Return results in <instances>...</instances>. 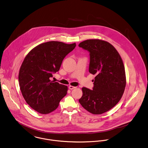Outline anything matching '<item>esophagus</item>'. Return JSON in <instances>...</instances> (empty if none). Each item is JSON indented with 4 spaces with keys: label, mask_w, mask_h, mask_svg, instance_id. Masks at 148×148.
I'll return each instance as SVG.
<instances>
[{
    "label": "esophagus",
    "mask_w": 148,
    "mask_h": 148,
    "mask_svg": "<svg viewBox=\"0 0 148 148\" xmlns=\"http://www.w3.org/2000/svg\"><path fill=\"white\" fill-rule=\"evenodd\" d=\"M75 87L73 86H69V89L70 90H73V89H75Z\"/></svg>",
    "instance_id": "obj_1"
}]
</instances>
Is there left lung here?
Instances as JSON below:
<instances>
[{
    "mask_svg": "<svg viewBox=\"0 0 148 148\" xmlns=\"http://www.w3.org/2000/svg\"><path fill=\"white\" fill-rule=\"evenodd\" d=\"M78 46L89 52V73L96 75L92 90L83 88L79 102L90 113L102 114L116 105L123 94L126 76L122 60L113 46L104 40L89 39Z\"/></svg>",
    "mask_w": 148,
    "mask_h": 148,
    "instance_id": "left-lung-1",
    "label": "left lung"
}]
</instances>
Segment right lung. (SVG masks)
<instances>
[{"label": "right lung", "mask_w": 148, "mask_h": 148, "mask_svg": "<svg viewBox=\"0 0 148 148\" xmlns=\"http://www.w3.org/2000/svg\"><path fill=\"white\" fill-rule=\"evenodd\" d=\"M75 46V43L45 42L31 50L24 59L18 77L20 89L27 104L38 113L53 112L66 95L67 87L50 78L59 71L64 57Z\"/></svg>", "instance_id": "right-lung-1"}]
</instances>
